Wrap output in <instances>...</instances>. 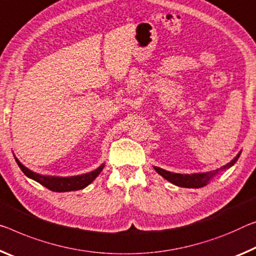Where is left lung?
<instances>
[{"mask_svg": "<svg viewBox=\"0 0 256 256\" xmlns=\"http://www.w3.org/2000/svg\"><path fill=\"white\" fill-rule=\"evenodd\" d=\"M239 156H240V152H239L238 155L230 162V163H228L224 166H222L221 168H218V170H216V171H210V172H206V173L179 174V173H172V172L165 171V170L160 168H156V166H154V168H155L156 172L158 174H160L164 179L170 181L173 184L184 186V188H202V186L208 184V181L212 179L214 176H216L218 172L222 171V170L231 168V166H232L238 160Z\"/></svg>", "mask_w": 256, "mask_h": 256, "instance_id": "1", "label": "left lung"}]
</instances>
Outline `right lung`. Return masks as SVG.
<instances>
[{"mask_svg": "<svg viewBox=\"0 0 256 256\" xmlns=\"http://www.w3.org/2000/svg\"><path fill=\"white\" fill-rule=\"evenodd\" d=\"M16 158V157H14ZM18 166L20 170L24 172L26 176L30 178L35 181H38V184L46 186V188L52 190L56 192H74V190L84 189L85 186H88L91 182L99 176V173L102 171L104 165L102 164L99 166L98 168L94 171L88 172L86 174H82V176H67V178H60V176H40V174L35 173L30 170L25 168L20 162L16 158Z\"/></svg>", "mask_w": 256, "mask_h": 256, "instance_id": "add662e5", "label": "right lung"}]
</instances>
